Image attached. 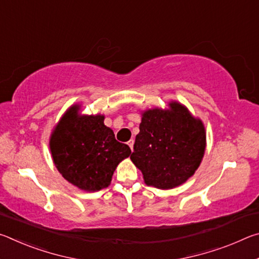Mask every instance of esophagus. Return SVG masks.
<instances>
[{"label":"esophagus","instance_id":"1","mask_svg":"<svg viewBox=\"0 0 259 259\" xmlns=\"http://www.w3.org/2000/svg\"><path fill=\"white\" fill-rule=\"evenodd\" d=\"M134 144H135V142L133 139H130L129 142H128V145H129V147L131 148V151H134Z\"/></svg>","mask_w":259,"mask_h":259}]
</instances>
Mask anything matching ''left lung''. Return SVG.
<instances>
[{"label": "left lung", "instance_id": "obj_1", "mask_svg": "<svg viewBox=\"0 0 259 259\" xmlns=\"http://www.w3.org/2000/svg\"><path fill=\"white\" fill-rule=\"evenodd\" d=\"M130 159L148 186L170 190L194 175L205 151V130L184 105L153 108L142 114Z\"/></svg>", "mask_w": 259, "mask_h": 259}]
</instances>
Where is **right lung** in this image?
I'll return each instance as SVG.
<instances>
[{"instance_id": "obj_1", "label": "right lung", "mask_w": 259, "mask_h": 259, "mask_svg": "<svg viewBox=\"0 0 259 259\" xmlns=\"http://www.w3.org/2000/svg\"><path fill=\"white\" fill-rule=\"evenodd\" d=\"M73 105L61 116L50 137V151L58 171L80 190L96 192L107 187L117 164L131 154L104 124V115H81Z\"/></svg>"}]
</instances>
